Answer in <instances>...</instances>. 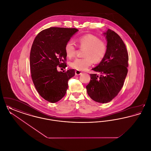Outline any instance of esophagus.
<instances>
[{
	"mask_svg": "<svg viewBox=\"0 0 151 151\" xmlns=\"http://www.w3.org/2000/svg\"><path fill=\"white\" fill-rule=\"evenodd\" d=\"M82 73V72H81V71H78V70H76L75 71V75H81Z\"/></svg>",
	"mask_w": 151,
	"mask_h": 151,
	"instance_id": "34e87169",
	"label": "esophagus"
}]
</instances>
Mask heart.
I'll use <instances>...</instances> for the list:
<instances>
[{"instance_id": "b5f03b06", "label": "heart", "mask_w": 151, "mask_h": 151, "mask_svg": "<svg viewBox=\"0 0 151 151\" xmlns=\"http://www.w3.org/2000/svg\"><path fill=\"white\" fill-rule=\"evenodd\" d=\"M79 46L85 48L84 57L78 58L70 63V66L78 71H84L95 63H100L106 55L107 43L99 37L92 34H86L77 39ZM65 51L68 58L73 57L76 54V47L71 40L68 41L65 45Z\"/></svg>"}]
</instances>
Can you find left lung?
<instances>
[{"mask_svg": "<svg viewBox=\"0 0 151 151\" xmlns=\"http://www.w3.org/2000/svg\"><path fill=\"white\" fill-rule=\"evenodd\" d=\"M108 50L105 58L92 70L101 73L90 74L91 81L86 86L87 93L93 100L108 103L117 96L123 86L129 65V55L122 38L109 29L104 33Z\"/></svg>", "mask_w": 151, "mask_h": 151, "instance_id": "obj_1", "label": "left lung"}]
</instances>
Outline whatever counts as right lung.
<instances>
[{
	"mask_svg": "<svg viewBox=\"0 0 151 151\" xmlns=\"http://www.w3.org/2000/svg\"><path fill=\"white\" fill-rule=\"evenodd\" d=\"M78 30L50 27L40 32L30 53L31 76L36 90L45 100L54 103L61 100L68 88V80L75 75L73 69L58 72L57 67L65 68V43Z\"/></svg>",
	"mask_w": 151,
	"mask_h": 151,
	"instance_id": "1",
	"label": "right lung"
}]
</instances>
